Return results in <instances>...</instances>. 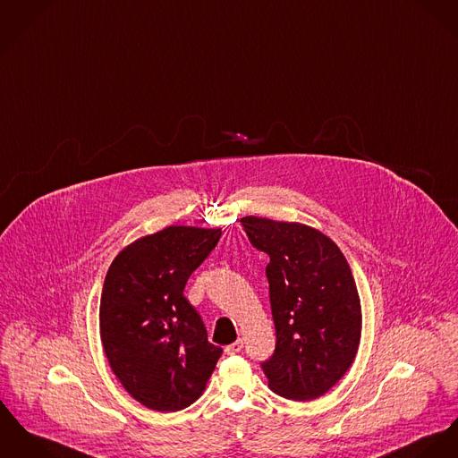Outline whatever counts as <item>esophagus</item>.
Instances as JSON below:
<instances>
[{
	"mask_svg": "<svg viewBox=\"0 0 458 458\" xmlns=\"http://www.w3.org/2000/svg\"><path fill=\"white\" fill-rule=\"evenodd\" d=\"M242 348H243V339H238V341L225 346V353L227 355H236V353L242 352Z\"/></svg>",
	"mask_w": 458,
	"mask_h": 458,
	"instance_id": "obj_1",
	"label": "esophagus"
}]
</instances>
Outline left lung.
<instances>
[{"mask_svg":"<svg viewBox=\"0 0 458 458\" xmlns=\"http://www.w3.org/2000/svg\"><path fill=\"white\" fill-rule=\"evenodd\" d=\"M253 249L267 253L266 276L276 329L260 364L269 388L293 401L324 395L350 369L360 341V299L341 250L295 222L243 216Z\"/></svg>","mask_w":458,"mask_h":458,"instance_id":"1","label":"left lung"}]
</instances>
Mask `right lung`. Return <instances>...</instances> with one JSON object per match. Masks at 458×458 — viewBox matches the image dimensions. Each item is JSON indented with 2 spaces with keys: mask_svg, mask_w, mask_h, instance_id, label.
I'll return each mask as SVG.
<instances>
[{
  "mask_svg": "<svg viewBox=\"0 0 458 458\" xmlns=\"http://www.w3.org/2000/svg\"><path fill=\"white\" fill-rule=\"evenodd\" d=\"M220 234L171 225L123 250L106 273L103 348L125 390L150 410L180 411L198 401L222 355L183 295Z\"/></svg>",
  "mask_w": 458,
  "mask_h": 458,
  "instance_id": "right-lung-1",
  "label": "right lung"
}]
</instances>
